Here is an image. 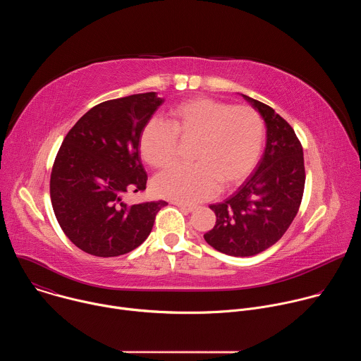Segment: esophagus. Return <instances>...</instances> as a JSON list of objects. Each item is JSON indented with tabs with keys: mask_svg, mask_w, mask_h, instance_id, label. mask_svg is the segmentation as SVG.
I'll return each mask as SVG.
<instances>
[{
	"mask_svg": "<svg viewBox=\"0 0 361 361\" xmlns=\"http://www.w3.org/2000/svg\"><path fill=\"white\" fill-rule=\"evenodd\" d=\"M176 205H177L180 210H183L185 213H192L195 210L194 205H187V204H181V202H176Z\"/></svg>",
	"mask_w": 361,
	"mask_h": 361,
	"instance_id": "1",
	"label": "esophagus"
}]
</instances>
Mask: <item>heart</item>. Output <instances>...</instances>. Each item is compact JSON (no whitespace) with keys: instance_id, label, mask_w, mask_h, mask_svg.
I'll list each match as a JSON object with an SVG mask.
<instances>
[{"instance_id":"obj_1","label":"heart","mask_w":361,"mask_h":361,"mask_svg":"<svg viewBox=\"0 0 361 361\" xmlns=\"http://www.w3.org/2000/svg\"><path fill=\"white\" fill-rule=\"evenodd\" d=\"M178 138L194 140V163L171 167L156 177L152 187L160 197L195 204L214 195L220 183L235 185L252 171L263 149L264 124L251 107L190 98L170 109L169 123L152 118L145 124L140 137L144 161L154 169L170 166Z\"/></svg>"}]
</instances>
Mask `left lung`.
Masks as SVG:
<instances>
[{"label": "left lung", "mask_w": 361, "mask_h": 361, "mask_svg": "<svg viewBox=\"0 0 361 361\" xmlns=\"http://www.w3.org/2000/svg\"><path fill=\"white\" fill-rule=\"evenodd\" d=\"M266 123V148L252 173L223 202L212 204L217 220L204 240L233 257L255 255L276 244L293 223L302 198V147L291 126L271 107L241 94Z\"/></svg>", "instance_id": "left-lung-1"}]
</instances>
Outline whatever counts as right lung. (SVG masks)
Segmentation results:
<instances>
[{
    "mask_svg": "<svg viewBox=\"0 0 361 361\" xmlns=\"http://www.w3.org/2000/svg\"><path fill=\"white\" fill-rule=\"evenodd\" d=\"M164 98L156 92L104 101L87 111L66 135L49 180L54 214L80 250L117 257L149 235L166 201L128 205L127 191H142L147 173L140 137Z\"/></svg>",
    "mask_w": 361,
    "mask_h": 361,
    "instance_id": "add662e5",
    "label": "right lung"
}]
</instances>
